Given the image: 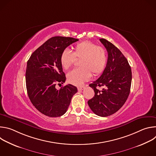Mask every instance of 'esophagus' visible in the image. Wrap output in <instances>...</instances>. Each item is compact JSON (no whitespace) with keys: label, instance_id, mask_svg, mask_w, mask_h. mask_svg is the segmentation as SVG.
Returning a JSON list of instances; mask_svg holds the SVG:
<instances>
[{"label":"esophagus","instance_id":"esophagus-1","mask_svg":"<svg viewBox=\"0 0 156 156\" xmlns=\"http://www.w3.org/2000/svg\"><path fill=\"white\" fill-rule=\"evenodd\" d=\"M84 87H85L84 86H78L77 88H78V91H82V90H84Z\"/></svg>","mask_w":156,"mask_h":156}]
</instances>
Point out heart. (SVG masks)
Segmentation results:
<instances>
[{"label": "heart", "instance_id": "obj_1", "mask_svg": "<svg viewBox=\"0 0 156 156\" xmlns=\"http://www.w3.org/2000/svg\"><path fill=\"white\" fill-rule=\"evenodd\" d=\"M76 58H80V67L75 69L67 73L68 81L74 85L79 86L90 79L91 72L94 75H98L104 70L107 55L105 49L96 44L84 41L76 44L73 48V52L65 49L61 52L60 63L65 70L70 68Z\"/></svg>", "mask_w": 156, "mask_h": 156}]
</instances>
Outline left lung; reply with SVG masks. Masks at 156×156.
Returning a JSON list of instances; mask_svg holds the SVG:
<instances>
[{
	"label": "left lung",
	"instance_id": "obj_1",
	"mask_svg": "<svg viewBox=\"0 0 156 156\" xmlns=\"http://www.w3.org/2000/svg\"><path fill=\"white\" fill-rule=\"evenodd\" d=\"M99 40L107 51V62L101 76L89 85L95 94L87 104L95 114L104 117L117 112L125 103L130 92L132 74L121 51L107 40ZM98 86L104 88L100 91L97 89Z\"/></svg>",
	"mask_w": 156,
	"mask_h": 156
}]
</instances>
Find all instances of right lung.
<instances>
[{
  "mask_svg": "<svg viewBox=\"0 0 156 156\" xmlns=\"http://www.w3.org/2000/svg\"><path fill=\"white\" fill-rule=\"evenodd\" d=\"M78 41L70 37H52L38 48L28 60L26 70L28 95L35 108L46 116L63 115L73 96L78 91L76 87L70 84L60 90L55 88L56 83L63 84L66 80L60 63L61 52Z\"/></svg>",
  "mask_w": 156,
  "mask_h": 156,
  "instance_id": "1",
  "label": "right lung"
}]
</instances>
